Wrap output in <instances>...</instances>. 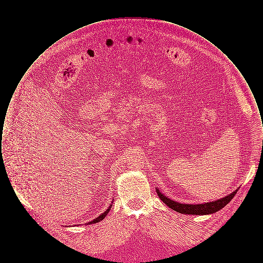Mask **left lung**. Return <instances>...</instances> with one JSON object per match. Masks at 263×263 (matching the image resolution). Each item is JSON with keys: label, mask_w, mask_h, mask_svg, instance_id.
I'll return each instance as SVG.
<instances>
[{"label": "left lung", "mask_w": 263, "mask_h": 263, "mask_svg": "<svg viewBox=\"0 0 263 263\" xmlns=\"http://www.w3.org/2000/svg\"><path fill=\"white\" fill-rule=\"evenodd\" d=\"M157 193H158L159 197L161 198V200L163 201L166 206H168L170 208H172L176 212L181 213V214H190V215H208V214L216 213L220 209H222L223 207H225L226 205L234 198L237 191L229 194L228 196H226L222 199L207 202L204 204H196V205L181 204V203L171 200L170 198H167L166 196L162 194L160 192V190H158V189H157Z\"/></svg>", "instance_id": "8db88e82"}]
</instances>
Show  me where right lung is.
Masks as SVG:
<instances>
[{
    "label": "right lung",
    "instance_id": "obj_1",
    "mask_svg": "<svg viewBox=\"0 0 263 263\" xmlns=\"http://www.w3.org/2000/svg\"><path fill=\"white\" fill-rule=\"evenodd\" d=\"M111 206H112V205H110V206H109V207H108V208H107V210H106V211H105V212L102 213V214H101V215H100V216H99V217H98V218H96V219H95V220H92V221H90V222H88V225H89V224H95V223H99V222H100V221H101V220H103V219H104V218H105V216H106V215H107V214H108V212H109V211H110V208H111Z\"/></svg>",
    "mask_w": 263,
    "mask_h": 263
}]
</instances>
